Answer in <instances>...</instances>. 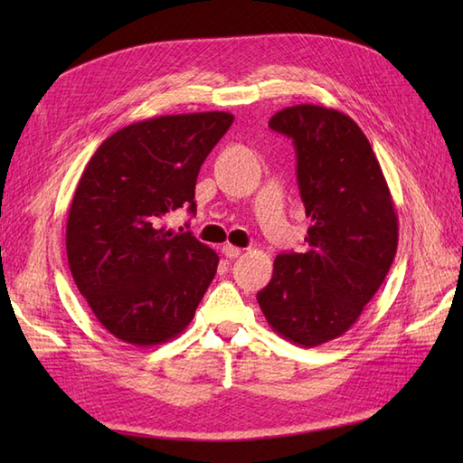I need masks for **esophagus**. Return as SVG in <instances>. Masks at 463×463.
<instances>
[{"label":"esophagus","instance_id":"34e87169","mask_svg":"<svg viewBox=\"0 0 463 463\" xmlns=\"http://www.w3.org/2000/svg\"><path fill=\"white\" fill-rule=\"evenodd\" d=\"M241 249L239 247H232V244H222V254L226 259H237L241 257Z\"/></svg>","mask_w":463,"mask_h":463}]
</instances>
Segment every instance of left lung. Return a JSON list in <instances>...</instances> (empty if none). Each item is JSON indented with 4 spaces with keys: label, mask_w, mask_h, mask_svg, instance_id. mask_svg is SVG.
<instances>
[{
    "label": "left lung",
    "mask_w": 463,
    "mask_h": 463,
    "mask_svg": "<svg viewBox=\"0 0 463 463\" xmlns=\"http://www.w3.org/2000/svg\"><path fill=\"white\" fill-rule=\"evenodd\" d=\"M272 131L297 149L308 250L284 252L257 294L269 326L298 346L342 336L378 292L398 249V214L382 166L360 127L336 109L294 105Z\"/></svg>",
    "instance_id": "8db88e82"
}]
</instances>
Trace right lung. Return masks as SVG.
I'll list each match as a JSON object with an SVG mask.
<instances>
[{
  "label": "right lung",
  "mask_w": 463,
  "mask_h": 463,
  "mask_svg": "<svg viewBox=\"0 0 463 463\" xmlns=\"http://www.w3.org/2000/svg\"><path fill=\"white\" fill-rule=\"evenodd\" d=\"M234 117L161 115L99 145L67 216V260L101 326L133 346L169 342L189 326L219 257L165 216L189 206L201 165Z\"/></svg>",
  "instance_id": "obj_1"
}]
</instances>
